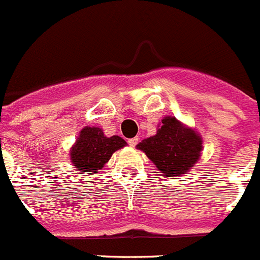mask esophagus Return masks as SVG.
<instances>
[{"instance_id": "obj_1", "label": "esophagus", "mask_w": 260, "mask_h": 260, "mask_svg": "<svg viewBox=\"0 0 260 260\" xmlns=\"http://www.w3.org/2000/svg\"><path fill=\"white\" fill-rule=\"evenodd\" d=\"M137 144H138V137H133L128 140V145H129V146L135 147Z\"/></svg>"}]
</instances>
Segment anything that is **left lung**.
I'll return each mask as SVG.
<instances>
[{"mask_svg":"<svg viewBox=\"0 0 260 260\" xmlns=\"http://www.w3.org/2000/svg\"><path fill=\"white\" fill-rule=\"evenodd\" d=\"M164 176L186 174L200 157L201 138L173 116H166L156 135L137 145Z\"/></svg>","mask_w":260,"mask_h":260,"instance_id":"8db88e82","label":"left lung"}]
</instances>
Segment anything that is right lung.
<instances>
[{
    "mask_svg": "<svg viewBox=\"0 0 260 260\" xmlns=\"http://www.w3.org/2000/svg\"><path fill=\"white\" fill-rule=\"evenodd\" d=\"M125 145L124 140L119 136L106 137L100 128L84 127L70 150V159L75 168H78L82 173H97L110 159L113 152Z\"/></svg>",
    "mask_w": 260,
    "mask_h": 260,
    "instance_id": "1",
    "label": "right lung"
}]
</instances>
